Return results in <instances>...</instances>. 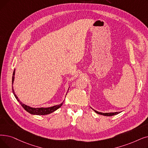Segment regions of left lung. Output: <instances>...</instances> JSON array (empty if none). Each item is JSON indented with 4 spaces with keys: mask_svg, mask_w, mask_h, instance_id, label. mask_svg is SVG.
Wrapping results in <instances>:
<instances>
[{
    "mask_svg": "<svg viewBox=\"0 0 148 148\" xmlns=\"http://www.w3.org/2000/svg\"><path fill=\"white\" fill-rule=\"evenodd\" d=\"M93 110V109H92ZM97 114H100V115H105V116H112V115H117L119 113H120V112H105V113H103V112H99V111H95L94 110H93Z\"/></svg>",
    "mask_w": 148,
    "mask_h": 148,
    "instance_id": "obj_1",
    "label": "left lung"
}]
</instances>
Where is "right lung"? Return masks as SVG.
<instances>
[{
	"label": "right lung",
	"mask_w": 148,
	"mask_h": 148,
	"mask_svg": "<svg viewBox=\"0 0 148 148\" xmlns=\"http://www.w3.org/2000/svg\"><path fill=\"white\" fill-rule=\"evenodd\" d=\"M15 71L16 69L14 70L13 71V74H12V85L13 86V83H14V75H15ZM12 86V93H13L14 97H16V99H17V100L20 103V104L22 105V106L24 108L25 110H26L28 112H29L31 114L33 115H47L49 114L52 113L53 112H54L55 111H56L57 110L62 106V105H63L64 101H63L62 103H61L59 105H54L53 106L51 107H48V108H33V107H30L27 105H25L24 103H23L22 102L20 101L19 99H18V97L16 95V94H15L14 90L13 88V86ZM69 88L68 89V91L69 90ZM67 91V92H68ZM67 94V93L66 94V95Z\"/></svg>",
	"instance_id": "1"
}]
</instances>
